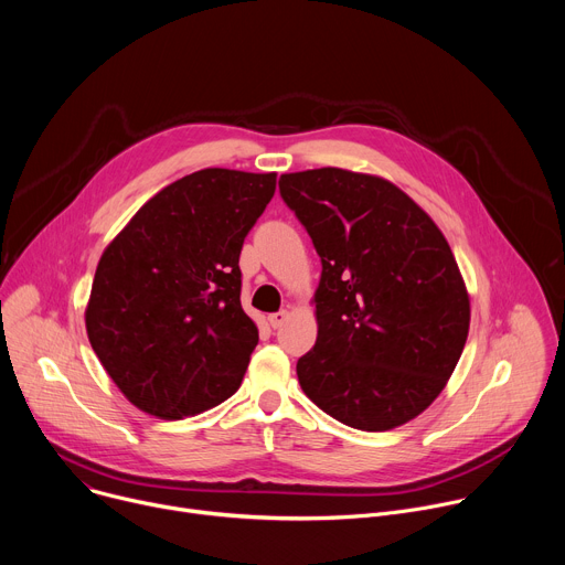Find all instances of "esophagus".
I'll return each mask as SVG.
<instances>
[{"instance_id": "obj_1", "label": "esophagus", "mask_w": 565, "mask_h": 565, "mask_svg": "<svg viewBox=\"0 0 565 565\" xmlns=\"http://www.w3.org/2000/svg\"><path fill=\"white\" fill-rule=\"evenodd\" d=\"M286 317H288V312L286 310H279V312H270L268 315V324L273 327V329H279L284 321H286Z\"/></svg>"}]
</instances>
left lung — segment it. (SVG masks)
Masks as SVG:
<instances>
[{"label": "left lung", "instance_id": "left-lung-1", "mask_svg": "<svg viewBox=\"0 0 565 565\" xmlns=\"http://www.w3.org/2000/svg\"><path fill=\"white\" fill-rule=\"evenodd\" d=\"M321 259L303 393L335 420L386 431L423 414L454 373L469 297L436 223L393 183L338 168L279 179Z\"/></svg>", "mask_w": 565, "mask_h": 565}]
</instances>
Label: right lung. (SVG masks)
<instances>
[{
    "instance_id": "right-lung-1",
    "label": "right lung",
    "mask_w": 565,
    "mask_h": 565,
    "mask_svg": "<svg viewBox=\"0 0 565 565\" xmlns=\"http://www.w3.org/2000/svg\"><path fill=\"white\" fill-rule=\"evenodd\" d=\"M277 174L207 168L149 199L103 253L89 342L138 409L181 420L227 399L259 342L238 255Z\"/></svg>"
}]
</instances>
